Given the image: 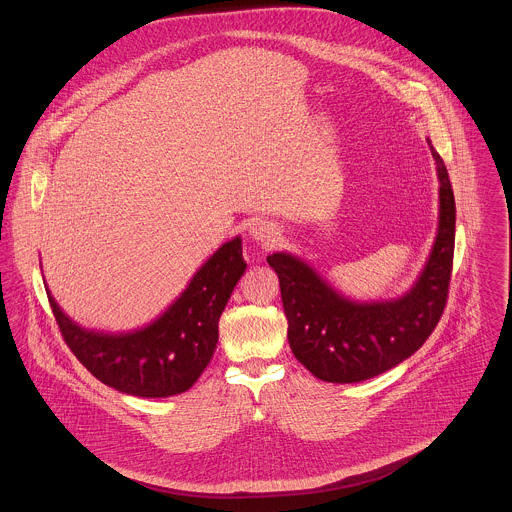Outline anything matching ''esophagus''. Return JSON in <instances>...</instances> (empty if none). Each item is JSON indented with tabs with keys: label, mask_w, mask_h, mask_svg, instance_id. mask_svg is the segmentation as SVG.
<instances>
[{
	"label": "esophagus",
	"mask_w": 512,
	"mask_h": 512,
	"mask_svg": "<svg viewBox=\"0 0 512 512\" xmlns=\"http://www.w3.org/2000/svg\"><path fill=\"white\" fill-rule=\"evenodd\" d=\"M249 235H251L257 243L271 247V245H275V241L279 239V229L275 228L273 224L261 220V222H255V224L249 226Z\"/></svg>",
	"instance_id": "34e87169"
}]
</instances>
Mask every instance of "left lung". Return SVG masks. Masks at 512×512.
Segmentation results:
<instances>
[{
  "label": "left lung",
  "instance_id": "obj_1",
  "mask_svg": "<svg viewBox=\"0 0 512 512\" xmlns=\"http://www.w3.org/2000/svg\"><path fill=\"white\" fill-rule=\"evenodd\" d=\"M426 141L440 180L438 233L408 292L391 300L359 302L343 296L292 253L267 257L279 275L290 349L322 381L359 383L397 367L422 347L442 318L454 261L455 200L448 169L430 139Z\"/></svg>",
  "mask_w": 512,
  "mask_h": 512
}]
</instances>
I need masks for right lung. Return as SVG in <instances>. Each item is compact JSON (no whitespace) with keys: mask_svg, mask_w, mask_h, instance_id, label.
<instances>
[{"mask_svg":"<svg viewBox=\"0 0 512 512\" xmlns=\"http://www.w3.org/2000/svg\"><path fill=\"white\" fill-rule=\"evenodd\" d=\"M245 269L237 235L194 273L161 316L121 334L78 326L45 288L62 338L98 381L125 395L165 398L188 391L210 363L220 316Z\"/></svg>","mask_w":512,"mask_h":512,"instance_id":"1","label":"right lung"}]
</instances>
